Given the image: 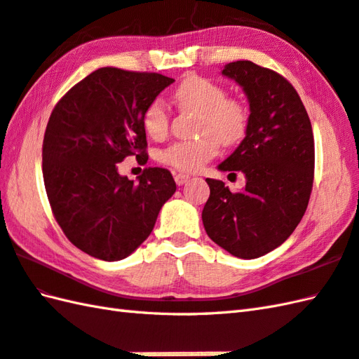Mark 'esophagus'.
I'll use <instances>...</instances> for the list:
<instances>
[{
  "instance_id": "esophagus-1",
  "label": "esophagus",
  "mask_w": 359,
  "mask_h": 359,
  "mask_svg": "<svg viewBox=\"0 0 359 359\" xmlns=\"http://www.w3.org/2000/svg\"><path fill=\"white\" fill-rule=\"evenodd\" d=\"M189 180H190V177H189L187 173H177V175H175V182H177L178 186L186 184Z\"/></svg>"
}]
</instances>
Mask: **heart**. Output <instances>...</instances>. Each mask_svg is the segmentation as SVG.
<instances>
[{"instance_id":"b5f03b06","label":"heart","mask_w":359,"mask_h":359,"mask_svg":"<svg viewBox=\"0 0 359 359\" xmlns=\"http://www.w3.org/2000/svg\"><path fill=\"white\" fill-rule=\"evenodd\" d=\"M172 98L181 109L194 110L200 118L196 132L201 137L175 141L165 147L159 159L182 172H198L218 154L219 142L235 144L243 138L249 114L241 101L226 98V90L217 83L201 76L182 79ZM142 127L150 138L161 140L169 130V109L163 100L150 101L142 114Z\"/></svg>"}]
</instances>
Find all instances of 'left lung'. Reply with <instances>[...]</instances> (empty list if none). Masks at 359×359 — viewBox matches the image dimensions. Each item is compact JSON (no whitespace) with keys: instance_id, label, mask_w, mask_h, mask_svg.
<instances>
[{"instance_id":"8db88e82","label":"left lung","mask_w":359,"mask_h":359,"mask_svg":"<svg viewBox=\"0 0 359 359\" xmlns=\"http://www.w3.org/2000/svg\"><path fill=\"white\" fill-rule=\"evenodd\" d=\"M221 74L243 87L250 115L244 140L218 170L241 172L245 187L232 194L222 181L207 178L203 224L230 255L253 259L287 240L307 209L313 132L298 92L280 74L252 61L229 62Z\"/></svg>"}]
</instances>
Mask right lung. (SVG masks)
I'll list each match as a JSON object with an SVG mask.
<instances>
[{
	"label": "right lung",
	"instance_id": "add662e5",
	"mask_svg": "<svg viewBox=\"0 0 359 359\" xmlns=\"http://www.w3.org/2000/svg\"><path fill=\"white\" fill-rule=\"evenodd\" d=\"M173 81L102 67L72 87L49 118L43 141L47 198L69 241L93 258L129 257L177 190L161 167L144 169L138 184L118 172L127 156L147 161L142 114Z\"/></svg>",
	"mask_w": 359,
	"mask_h": 359
}]
</instances>
